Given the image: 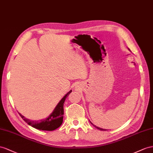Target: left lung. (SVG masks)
<instances>
[{"mask_svg": "<svg viewBox=\"0 0 153 153\" xmlns=\"http://www.w3.org/2000/svg\"><path fill=\"white\" fill-rule=\"evenodd\" d=\"M93 125V124H92ZM94 125V126L96 128H98V129H100V130H101V131H107V130H105V129H103V128H99L98 127H96V125Z\"/></svg>", "mask_w": 153, "mask_h": 153, "instance_id": "left-lung-1", "label": "left lung"}]
</instances>
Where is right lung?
<instances>
[{
  "mask_svg": "<svg viewBox=\"0 0 153 153\" xmlns=\"http://www.w3.org/2000/svg\"><path fill=\"white\" fill-rule=\"evenodd\" d=\"M72 91H70L62 97V100L59 101V103L57 104L56 107L55 108L52 114L45 120L40 121H31L28 119H26V117L21 115L20 113H19V114L21 116L23 120L29 125H30V126L41 131H53L55 129L59 127L62 123L64 114V103L66 97Z\"/></svg>",
  "mask_w": 153,
  "mask_h": 153,
  "instance_id": "add662e5",
  "label": "right lung"
}]
</instances>
